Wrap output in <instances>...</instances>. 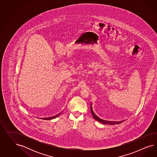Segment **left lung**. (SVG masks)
Returning a JSON list of instances; mask_svg holds the SVG:
<instances>
[{
	"label": "left lung",
	"instance_id": "left-lung-1",
	"mask_svg": "<svg viewBox=\"0 0 157 157\" xmlns=\"http://www.w3.org/2000/svg\"><path fill=\"white\" fill-rule=\"evenodd\" d=\"M91 114H92V116H93V117H94V119L96 120L97 121H99L100 123H101L103 124H112L114 123V122H113V121H106V120H102V119H100L99 118L96 114L93 112H93H91ZM119 123V122H118Z\"/></svg>",
	"mask_w": 157,
	"mask_h": 157
}]
</instances>
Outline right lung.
<instances>
[{
  "label": "right lung",
  "instance_id": "obj_1",
  "mask_svg": "<svg viewBox=\"0 0 157 157\" xmlns=\"http://www.w3.org/2000/svg\"><path fill=\"white\" fill-rule=\"evenodd\" d=\"M57 116H58V115H57Z\"/></svg>",
  "mask_w": 157,
  "mask_h": 157
}]
</instances>
